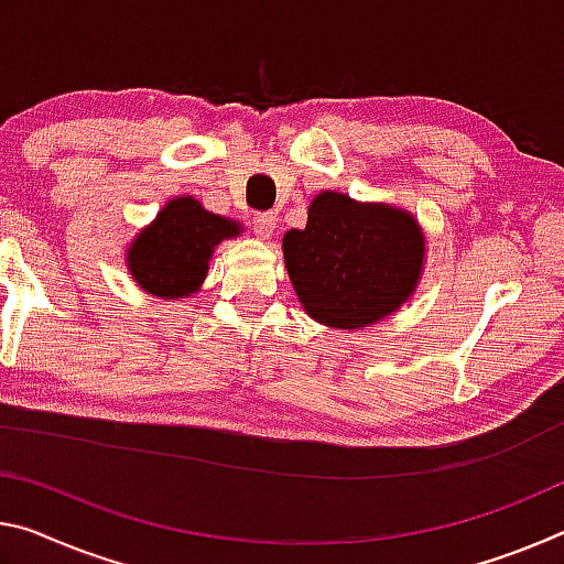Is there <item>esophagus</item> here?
<instances>
[{"mask_svg": "<svg viewBox=\"0 0 564 564\" xmlns=\"http://www.w3.org/2000/svg\"><path fill=\"white\" fill-rule=\"evenodd\" d=\"M275 228H279V218L273 213H258L253 218V234L261 240H271L275 236Z\"/></svg>", "mask_w": 564, "mask_h": 564, "instance_id": "34e87169", "label": "esophagus"}]
</instances>
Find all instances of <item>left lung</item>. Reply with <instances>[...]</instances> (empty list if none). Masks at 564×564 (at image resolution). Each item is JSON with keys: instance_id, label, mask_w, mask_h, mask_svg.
Instances as JSON below:
<instances>
[{"instance_id": "8db88e82", "label": "left lung", "mask_w": 564, "mask_h": 564, "mask_svg": "<svg viewBox=\"0 0 564 564\" xmlns=\"http://www.w3.org/2000/svg\"><path fill=\"white\" fill-rule=\"evenodd\" d=\"M283 261L306 314L359 330L399 311L424 275L426 238L409 210L321 191L306 228L283 236Z\"/></svg>"}]
</instances>
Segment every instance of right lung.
<instances>
[{
	"label": "right lung",
	"mask_w": 564,
	"mask_h": 564,
	"mask_svg": "<svg viewBox=\"0 0 564 564\" xmlns=\"http://www.w3.org/2000/svg\"><path fill=\"white\" fill-rule=\"evenodd\" d=\"M240 234L243 226L238 220L205 210L193 195H177L132 238L124 250V265L138 289L150 296L191 299L200 291L216 248Z\"/></svg>",
	"instance_id": "add662e5"
}]
</instances>
